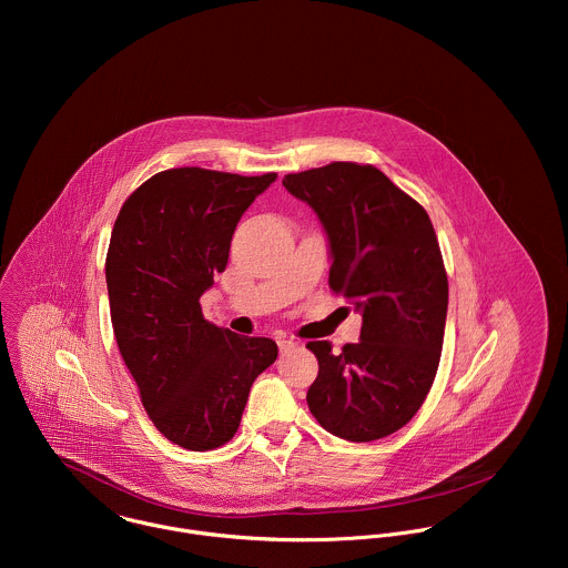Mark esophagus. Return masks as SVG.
Here are the masks:
<instances>
[{
    "label": "esophagus",
    "instance_id": "esophagus-1",
    "mask_svg": "<svg viewBox=\"0 0 568 568\" xmlns=\"http://www.w3.org/2000/svg\"><path fill=\"white\" fill-rule=\"evenodd\" d=\"M277 345H280V352H288V349L297 347V341L295 338H280Z\"/></svg>",
    "mask_w": 568,
    "mask_h": 568
}]
</instances>
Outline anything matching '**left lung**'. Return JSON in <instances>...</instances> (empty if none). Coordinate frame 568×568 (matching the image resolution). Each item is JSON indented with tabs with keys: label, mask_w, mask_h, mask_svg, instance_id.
<instances>
[{
	"label": "left lung",
	"mask_w": 568,
	"mask_h": 568,
	"mask_svg": "<svg viewBox=\"0 0 568 568\" xmlns=\"http://www.w3.org/2000/svg\"><path fill=\"white\" fill-rule=\"evenodd\" d=\"M329 243V288L363 315L361 341L320 361L308 408L327 433L374 442L403 428L437 374L448 311V277L426 210L378 168L332 162L286 174Z\"/></svg>",
	"instance_id": "left-lung-1"
}]
</instances>
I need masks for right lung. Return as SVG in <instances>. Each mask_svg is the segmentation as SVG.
<instances>
[{"label":"right lung","mask_w":568,"mask_h":568,"mask_svg":"<svg viewBox=\"0 0 568 568\" xmlns=\"http://www.w3.org/2000/svg\"><path fill=\"white\" fill-rule=\"evenodd\" d=\"M275 179L163 170L115 219L104 264L115 341L149 417L181 448L227 444L253 381L277 358L273 338L210 324L199 304L227 266L241 216Z\"/></svg>","instance_id":"add662e5"}]
</instances>
